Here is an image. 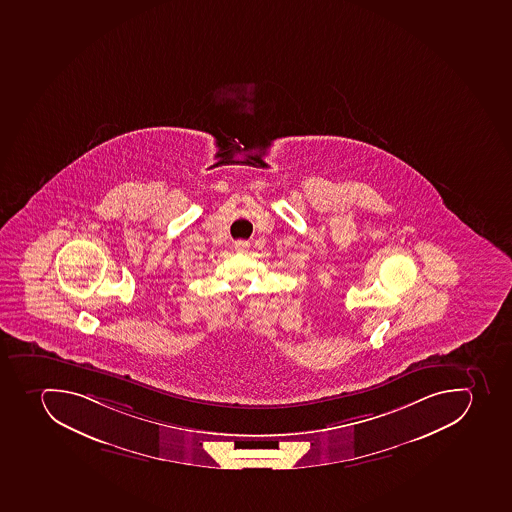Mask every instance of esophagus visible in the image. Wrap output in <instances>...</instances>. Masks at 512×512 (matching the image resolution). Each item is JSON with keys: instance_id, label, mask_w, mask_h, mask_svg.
Segmentation results:
<instances>
[{"instance_id": "1", "label": "esophagus", "mask_w": 512, "mask_h": 512, "mask_svg": "<svg viewBox=\"0 0 512 512\" xmlns=\"http://www.w3.org/2000/svg\"><path fill=\"white\" fill-rule=\"evenodd\" d=\"M235 250H237L238 253H246V251L250 250V243L245 240L235 241Z\"/></svg>"}]
</instances>
